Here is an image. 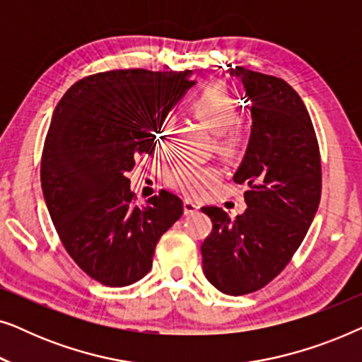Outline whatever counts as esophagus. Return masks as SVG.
<instances>
[{"label":"esophagus","mask_w":362,"mask_h":362,"mask_svg":"<svg viewBox=\"0 0 362 362\" xmlns=\"http://www.w3.org/2000/svg\"><path fill=\"white\" fill-rule=\"evenodd\" d=\"M197 211H199V202H196V201H192V199H186L185 201V214L186 216H192Z\"/></svg>","instance_id":"1"}]
</instances>
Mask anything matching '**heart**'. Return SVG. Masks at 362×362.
<instances>
[{
  "instance_id": "heart-1",
  "label": "heart",
  "mask_w": 362,
  "mask_h": 362,
  "mask_svg": "<svg viewBox=\"0 0 362 362\" xmlns=\"http://www.w3.org/2000/svg\"><path fill=\"white\" fill-rule=\"evenodd\" d=\"M192 113L211 132L217 133L216 148L224 155H235L244 143V133L234 123L239 113V103L224 86H207L194 97L191 103ZM173 128V117L165 115L155 132L156 146L163 150L168 145ZM219 180V171L214 166L199 163L181 161L168 173V182L189 196L201 194L206 187Z\"/></svg>"
}]
</instances>
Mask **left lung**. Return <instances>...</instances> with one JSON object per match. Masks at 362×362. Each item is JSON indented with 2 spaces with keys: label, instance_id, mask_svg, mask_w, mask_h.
<instances>
[{
  "label": "left lung",
  "instance_id": "1",
  "mask_svg": "<svg viewBox=\"0 0 362 362\" xmlns=\"http://www.w3.org/2000/svg\"><path fill=\"white\" fill-rule=\"evenodd\" d=\"M244 83L252 135L234 182L247 185V209L230 219L202 207L212 230L201 245L206 279L226 295L269 285L298 250L318 211L321 158L303 100L279 77L230 69Z\"/></svg>",
  "mask_w": 362,
  "mask_h": 362
}]
</instances>
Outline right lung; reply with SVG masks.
I'll use <instances>...</instances> for the list:
<instances>
[{"instance_id": "obj_1", "label": "right lung", "mask_w": 362, "mask_h": 362, "mask_svg": "<svg viewBox=\"0 0 362 362\" xmlns=\"http://www.w3.org/2000/svg\"><path fill=\"white\" fill-rule=\"evenodd\" d=\"M191 86L189 71L117 69L81 78L54 110L44 199L64 249L98 284L143 279L160 237L182 216V201L165 189L136 206L128 173L138 155H151L161 118Z\"/></svg>"}]
</instances>
